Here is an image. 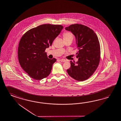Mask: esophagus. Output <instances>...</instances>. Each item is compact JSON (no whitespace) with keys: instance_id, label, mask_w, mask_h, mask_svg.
<instances>
[{"instance_id":"34e87169","label":"esophagus","mask_w":121,"mask_h":121,"mask_svg":"<svg viewBox=\"0 0 121 121\" xmlns=\"http://www.w3.org/2000/svg\"><path fill=\"white\" fill-rule=\"evenodd\" d=\"M60 61H61V62H65L66 61V60L65 59H60Z\"/></svg>"}]
</instances>
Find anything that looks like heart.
Listing matches in <instances>:
<instances>
[{
  "instance_id": "obj_1",
  "label": "heart",
  "mask_w": 121,
  "mask_h": 121,
  "mask_svg": "<svg viewBox=\"0 0 121 121\" xmlns=\"http://www.w3.org/2000/svg\"><path fill=\"white\" fill-rule=\"evenodd\" d=\"M64 39H73V35L70 32H66L63 34Z\"/></svg>"
}]
</instances>
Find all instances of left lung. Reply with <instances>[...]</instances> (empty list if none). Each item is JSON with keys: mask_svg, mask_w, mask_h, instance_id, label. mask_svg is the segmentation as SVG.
Masks as SVG:
<instances>
[{"mask_svg": "<svg viewBox=\"0 0 121 121\" xmlns=\"http://www.w3.org/2000/svg\"><path fill=\"white\" fill-rule=\"evenodd\" d=\"M76 39L78 51L77 62L71 63L67 70L68 74L76 80H86L93 74L99 64L100 49L96 34L90 28L80 24H74L66 27Z\"/></svg>", "mask_w": 121, "mask_h": 121, "instance_id": "8db88e82", "label": "left lung"}]
</instances>
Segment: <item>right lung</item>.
<instances>
[{
	"label": "right lung",
	"mask_w": 121,
	"mask_h": 121,
	"mask_svg": "<svg viewBox=\"0 0 121 121\" xmlns=\"http://www.w3.org/2000/svg\"><path fill=\"white\" fill-rule=\"evenodd\" d=\"M63 26L45 24L27 31L20 41L18 58L22 69L35 80L47 77L56 60L47 57L46 49L52 45Z\"/></svg>",
	"instance_id": "1"
}]
</instances>
